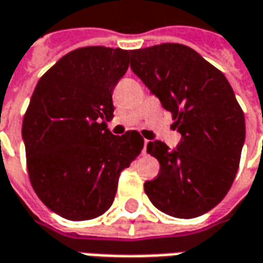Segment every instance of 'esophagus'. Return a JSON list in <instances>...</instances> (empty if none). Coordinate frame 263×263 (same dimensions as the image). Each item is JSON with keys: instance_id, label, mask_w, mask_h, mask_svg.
Listing matches in <instances>:
<instances>
[{"instance_id": "1", "label": "esophagus", "mask_w": 263, "mask_h": 263, "mask_svg": "<svg viewBox=\"0 0 263 263\" xmlns=\"http://www.w3.org/2000/svg\"><path fill=\"white\" fill-rule=\"evenodd\" d=\"M147 142H149V140H146V139H144V143H143V155H146V147H147Z\"/></svg>"}]
</instances>
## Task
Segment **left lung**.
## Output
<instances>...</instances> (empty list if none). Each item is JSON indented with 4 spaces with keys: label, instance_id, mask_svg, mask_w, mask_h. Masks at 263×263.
<instances>
[{
    "label": "left lung",
    "instance_id": "1",
    "mask_svg": "<svg viewBox=\"0 0 263 263\" xmlns=\"http://www.w3.org/2000/svg\"><path fill=\"white\" fill-rule=\"evenodd\" d=\"M130 66L171 112L182 135L175 149L155 140L146 152L159 174L144 193L162 213L194 218L214 209L233 184L245 143V116L221 70L179 43L130 50Z\"/></svg>",
    "mask_w": 263,
    "mask_h": 263
}]
</instances>
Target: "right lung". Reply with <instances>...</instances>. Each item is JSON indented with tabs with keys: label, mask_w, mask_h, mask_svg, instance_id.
I'll return each mask as SVG.
<instances>
[{
	"label": "right lung",
	"mask_w": 263,
	"mask_h": 263,
	"mask_svg": "<svg viewBox=\"0 0 263 263\" xmlns=\"http://www.w3.org/2000/svg\"><path fill=\"white\" fill-rule=\"evenodd\" d=\"M130 52L105 46L72 50L39 79L23 119L30 184L46 207L72 221L110 209L120 174L139 156L136 130L114 136L112 91Z\"/></svg>",
	"instance_id": "add662e5"
}]
</instances>
